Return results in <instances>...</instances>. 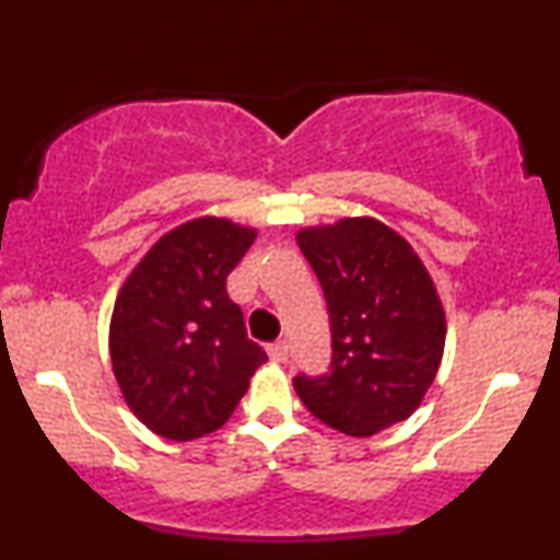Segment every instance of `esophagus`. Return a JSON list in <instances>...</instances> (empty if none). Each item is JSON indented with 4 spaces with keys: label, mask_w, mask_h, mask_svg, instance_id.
Instances as JSON below:
<instances>
[{
    "label": "esophagus",
    "mask_w": 560,
    "mask_h": 560,
    "mask_svg": "<svg viewBox=\"0 0 560 560\" xmlns=\"http://www.w3.org/2000/svg\"><path fill=\"white\" fill-rule=\"evenodd\" d=\"M268 358H271L273 363H287V358H289V345H287V342H273V345H268Z\"/></svg>",
    "instance_id": "obj_1"
}]
</instances>
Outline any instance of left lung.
Listing matches in <instances>:
<instances>
[{
	"label": "left lung",
	"instance_id": "1",
	"mask_svg": "<svg viewBox=\"0 0 560 560\" xmlns=\"http://www.w3.org/2000/svg\"><path fill=\"white\" fill-rule=\"evenodd\" d=\"M324 287L331 374L294 376L300 400L326 427L371 436L419 408L445 352V307L419 255L376 218L298 231Z\"/></svg>",
	"mask_w": 560,
	"mask_h": 560
}]
</instances>
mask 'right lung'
<instances>
[{"label": "right lung", "instance_id": "obj_1", "mask_svg": "<svg viewBox=\"0 0 560 560\" xmlns=\"http://www.w3.org/2000/svg\"><path fill=\"white\" fill-rule=\"evenodd\" d=\"M255 236L229 218H195L160 236L120 287L113 374L133 416L165 440L221 429L268 361L226 292V276Z\"/></svg>", "mask_w": 560, "mask_h": 560}]
</instances>
